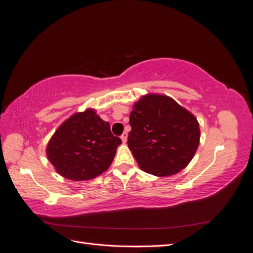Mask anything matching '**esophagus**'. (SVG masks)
<instances>
[{"mask_svg": "<svg viewBox=\"0 0 253 253\" xmlns=\"http://www.w3.org/2000/svg\"><path fill=\"white\" fill-rule=\"evenodd\" d=\"M120 138H121L122 142L126 143V139H127V133H126V132H124V133H122V135L120 136Z\"/></svg>", "mask_w": 253, "mask_h": 253, "instance_id": "1", "label": "esophagus"}]
</instances>
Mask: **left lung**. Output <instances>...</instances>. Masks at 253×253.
Wrapping results in <instances>:
<instances>
[{
    "mask_svg": "<svg viewBox=\"0 0 253 253\" xmlns=\"http://www.w3.org/2000/svg\"><path fill=\"white\" fill-rule=\"evenodd\" d=\"M127 144L139 168L155 176H171L189 165L200 144L193 114L166 95L148 94L134 103Z\"/></svg>",
    "mask_w": 253,
    "mask_h": 253,
    "instance_id": "obj_1",
    "label": "left lung"
}]
</instances>
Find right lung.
<instances>
[{"label":"right lung","mask_w":253,"mask_h":253,"mask_svg":"<svg viewBox=\"0 0 253 253\" xmlns=\"http://www.w3.org/2000/svg\"><path fill=\"white\" fill-rule=\"evenodd\" d=\"M121 143L93 109L76 113L51 136L46 155L55 170L71 180L93 179L109 169Z\"/></svg>","instance_id":"add662e5"}]
</instances>
